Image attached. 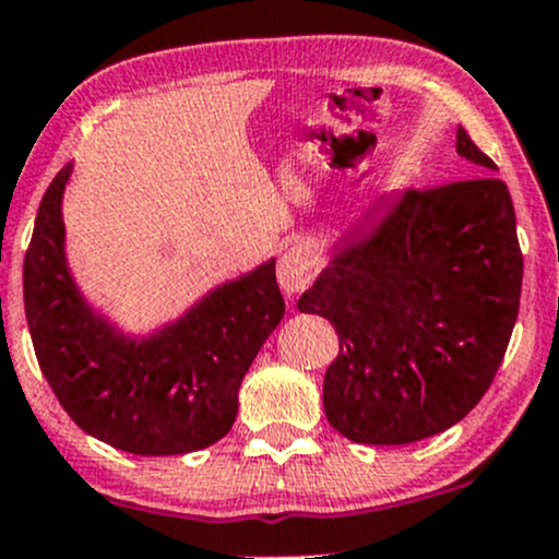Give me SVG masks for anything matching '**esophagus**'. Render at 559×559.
<instances>
[{"instance_id": "esophagus-1", "label": "esophagus", "mask_w": 559, "mask_h": 559, "mask_svg": "<svg viewBox=\"0 0 559 559\" xmlns=\"http://www.w3.org/2000/svg\"><path fill=\"white\" fill-rule=\"evenodd\" d=\"M278 284L284 288V294L294 297V294L305 292L310 286V281L316 278V265H312L310 252L301 241H294L292 247L281 254L278 260Z\"/></svg>"}]
</instances>
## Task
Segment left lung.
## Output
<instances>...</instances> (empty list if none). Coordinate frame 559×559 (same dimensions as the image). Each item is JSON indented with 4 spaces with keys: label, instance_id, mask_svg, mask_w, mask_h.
<instances>
[{
    "label": "left lung",
    "instance_id": "8db88e82",
    "mask_svg": "<svg viewBox=\"0 0 559 559\" xmlns=\"http://www.w3.org/2000/svg\"><path fill=\"white\" fill-rule=\"evenodd\" d=\"M457 155L484 176L376 202L297 301L336 325L323 409L355 444H413L452 428L510 344L523 284L515 207L465 128Z\"/></svg>",
    "mask_w": 559,
    "mask_h": 559
}]
</instances>
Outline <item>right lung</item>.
<instances>
[{"instance_id": "obj_1", "label": "right lung", "mask_w": 559, "mask_h": 559, "mask_svg": "<svg viewBox=\"0 0 559 559\" xmlns=\"http://www.w3.org/2000/svg\"><path fill=\"white\" fill-rule=\"evenodd\" d=\"M49 183L23 262V299L38 368L75 426L115 449L168 457L204 449L234 426L239 389L284 318L271 258L226 281L181 318L126 333L83 297L68 265L62 197Z\"/></svg>"}]
</instances>
